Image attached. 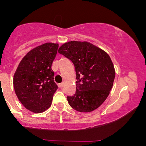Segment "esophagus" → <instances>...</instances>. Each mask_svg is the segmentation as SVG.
Segmentation results:
<instances>
[{"label": "esophagus", "mask_w": 146, "mask_h": 146, "mask_svg": "<svg viewBox=\"0 0 146 146\" xmlns=\"http://www.w3.org/2000/svg\"><path fill=\"white\" fill-rule=\"evenodd\" d=\"M64 83L62 82V83L59 84H58V86H59V87H60V88H62V87L64 86Z\"/></svg>", "instance_id": "obj_1"}]
</instances>
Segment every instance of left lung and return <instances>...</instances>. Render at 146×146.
Wrapping results in <instances>:
<instances>
[{
    "instance_id": "left-lung-1",
    "label": "left lung",
    "mask_w": 146,
    "mask_h": 146,
    "mask_svg": "<svg viewBox=\"0 0 146 146\" xmlns=\"http://www.w3.org/2000/svg\"><path fill=\"white\" fill-rule=\"evenodd\" d=\"M58 52L71 60L76 72V92L67 96L69 105L82 113L97 109L108 96L115 80L110 56L87 42H68Z\"/></svg>"
}]
</instances>
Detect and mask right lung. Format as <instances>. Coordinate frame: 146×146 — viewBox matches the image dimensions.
I'll return each mask as SVG.
<instances>
[{"label":"right lung","instance_id":"add662e5","mask_svg":"<svg viewBox=\"0 0 146 146\" xmlns=\"http://www.w3.org/2000/svg\"><path fill=\"white\" fill-rule=\"evenodd\" d=\"M58 48V44L48 42L31 50L21 60L14 74L15 93L22 104L33 113L48 109L58 88L51 69Z\"/></svg>","mask_w":146,"mask_h":146}]
</instances>
